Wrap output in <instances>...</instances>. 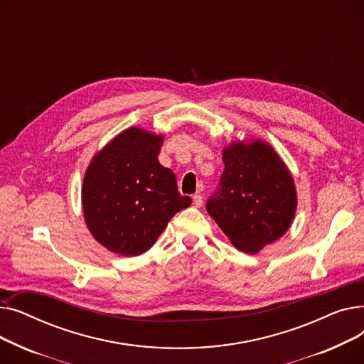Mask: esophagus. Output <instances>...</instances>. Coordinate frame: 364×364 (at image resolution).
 <instances>
[{
    "instance_id": "1",
    "label": "esophagus",
    "mask_w": 364,
    "mask_h": 364,
    "mask_svg": "<svg viewBox=\"0 0 364 364\" xmlns=\"http://www.w3.org/2000/svg\"><path fill=\"white\" fill-rule=\"evenodd\" d=\"M202 203H203V198H202L200 195H195V196H193V205H195L196 208H200Z\"/></svg>"
}]
</instances>
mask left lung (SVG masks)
<instances>
[{"instance_id": "obj_1", "label": "left lung", "mask_w": 364, "mask_h": 364, "mask_svg": "<svg viewBox=\"0 0 364 364\" xmlns=\"http://www.w3.org/2000/svg\"><path fill=\"white\" fill-rule=\"evenodd\" d=\"M223 162L221 187L206 211L235 247L257 254L289 230L298 205L294 177L261 139L228 143Z\"/></svg>"}]
</instances>
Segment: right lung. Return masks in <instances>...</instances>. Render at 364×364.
<instances>
[{
    "instance_id": "right-lung-1",
    "label": "right lung",
    "mask_w": 364,
    "mask_h": 364,
    "mask_svg": "<svg viewBox=\"0 0 364 364\" xmlns=\"http://www.w3.org/2000/svg\"><path fill=\"white\" fill-rule=\"evenodd\" d=\"M162 134L129 127L92 156L82 181V213L92 237L122 257L141 255L192 199L159 164Z\"/></svg>"
}]
</instances>
